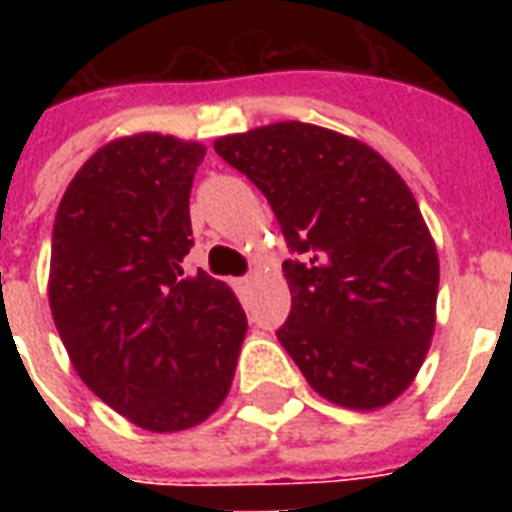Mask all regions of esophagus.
<instances>
[{"instance_id": "1", "label": "esophagus", "mask_w": 512, "mask_h": 512, "mask_svg": "<svg viewBox=\"0 0 512 512\" xmlns=\"http://www.w3.org/2000/svg\"><path fill=\"white\" fill-rule=\"evenodd\" d=\"M233 287H236V292H249V287H252V276H244V279H236L233 281Z\"/></svg>"}]
</instances>
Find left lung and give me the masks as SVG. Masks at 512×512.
<instances>
[{
    "mask_svg": "<svg viewBox=\"0 0 512 512\" xmlns=\"http://www.w3.org/2000/svg\"><path fill=\"white\" fill-rule=\"evenodd\" d=\"M215 151L263 191L297 255L284 260V350L332 404H390L436 329V244L409 185L366 143L305 122L225 135Z\"/></svg>",
    "mask_w": 512,
    "mask_h": 512,
    "instance_id": "1",
    "label": "left lung"
}]
</instances>
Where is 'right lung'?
<instances>
[{"label":"right lung","instance_id":"obj_1","mask_svg":"<svg viewBox=\"0 0 512 512\" xmlns=\"http://www.w3.org/2000/svg\"><path fill=\"white\" fill-rule=\"evenodd\" d=\"M201 143L140 132L92 154L52 228L50 308L76 374L138 428L199 425L233 382L247 316L228 284L183 271Z\"/></svg>","mask_w":512,"mask_h":512}]
</instances>
